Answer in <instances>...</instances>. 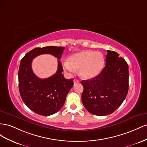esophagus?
Here are the masks:
<instances>
[{"label": "esophagus", "mask_w": 147, "mask_h": 147, "mask_svg": "<svg viewBox=\"0 0 147 147\" xmlns=\"http://www.w3.org/2000/svg\"><path fill=\"white\" fill-rule=\"evenodd\" d=\"M80 82V81L78 80V79H74V84H78Z\"/></svg>", "instance_id": "obj_1"}]
</instances>
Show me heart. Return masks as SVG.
Listing matches in <instances>:
<instances>
[{"label":"heart","instance_id":"obj_1","mask_svg":"<svg viewBox=\"0 0 147 147\" xmlns=\"http://www.w3.org/2000/svg\"><path fill=\"white\" fill-rule=\"evenodd\" d=\"M104 63V57L102 53L87 50L74 53L69 58L68 61L64 62L63 65L69 72L79 69L82 78L90 79L101 72Z\"/></svg>","mask_w":147,"mask_h":147}]
</instances>
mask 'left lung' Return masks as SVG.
Wrapping results in <instances>:
<instances>
[{"label":"left lung","instance_id":"left-lung-1","mask_svg":"<svg viewBox=\"0 0 147 147\" xmlns=\"http://www.w3.org/2000/svg\"><path fill=\"white\" fill-rule=\"evenodd\" d=\"M106 65L97 76L81 81L83 105L92 114L106 116L118 108L129 89V67L124 58L107 50Z\"/></svg>","mask_w":147,"mask_h":147}]
</instances>
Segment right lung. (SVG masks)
Wrapping results in <instances>:
<instances>
[{"label":"right lung","instance_id":"right-lung-1","mask_svg":"<svg viewBox=\"0 0 147 147\" xmlns=\"http://www.w3.org/2000/svg\"><path fill=\"white\" fill-rule=\"evenodd\" d=\"M65 49L56 46L35 48L28 52L21 60L18 71L21 97L31 110L39 115L47 116L59 111L74 82L72 79L65 78L62 74L63 69L59 60L56 73L45 79L39 78L33 73L32 61L42 54H50L60 59Z\"/></svg>","mask_w":147,"mask_h":147}]
</instances>
